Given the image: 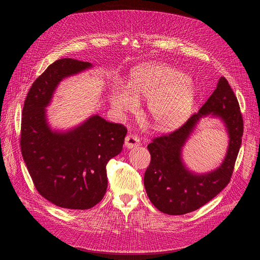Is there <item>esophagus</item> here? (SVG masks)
<instances>
[{
    "mask_svg": "<svg viewBox=\"0 0 260 260\" xmlns=\"http://www.w3.org/2000/svg\"><path fill=\"white\" fill-rule=\"evenodd\" d=\"M140 144V139L137 137V136H134L132 134L127 135L126 138H125V147L126 148H133L138 146Z\"/></svg>",
    "mask_w": 260,
    "mask_h": 260,
    "instance_id": "esophagus-1",
    "label": "esophagus"
}]
</instances>
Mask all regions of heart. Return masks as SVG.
Listing matches in <instances>:
<instances>
[{
    "label": "heart",
    "mask_w": 260,
    "mask_h": 260,
    "mask_svg": "<svg viewBox=\"0 0 260 260\" xmlns=\"http://www.w3.org/2000/svg\"><path fill=\"white\" fill-rule=\"evenodd\" d=\"M148 100L147 115L155 129L168 132L186 121L195 101V88L186 76L173 67L147 64L136 70L127 87L116 84L112 89V107L118 115L134 113L138 100Z\"/></svg>",
    "instance_id": "b5f03b06"
}]
</instances>
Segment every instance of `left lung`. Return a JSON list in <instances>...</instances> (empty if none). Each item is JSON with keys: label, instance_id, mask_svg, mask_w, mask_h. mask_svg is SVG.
<instances>
[{"label": "left lung", "instance_id": "8db88e82", "mask_svg": "<svg viewBox=\"0 0 260 260\" xmlns=\"http://www.w3.org/2000/svg\"><path fill=\"white\" fill-rule=\"evenodd\" d=\"M211 114L219 117L229 135L222 165L203 174L189 171L182 160V148L199 120ZM243 120L239 104L228 80L221 77L214 92L199 112L175 132L155 138L147 145L151 163L144 174L146 194L162 213L183 215L201 208L228 185L241 145Z\"/></svg>", "mask_w": 260, "mask_h": 260}]
</instances>
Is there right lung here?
<instances>
[{
	"instance_id": "obj_1",
	"label": "right lung",
	"mask_w": 260,
	"mask_h": 260,
	"mask_svg": "<svg viewBox=\"0 0 260 260\" xmlns=\"http://www.w3.org/2000/svg\"><path fill=\"white\" fill-rule=\"evenodd\" d=\"M92 64L64 58L54 61L32 83L22 112L21 152L41 196L68 210L99 203L107 187L106 165L122 151L127 129L98 115L68 131L50 128L46 107L63 79Z\"/></svg>"
}]
</instances>
